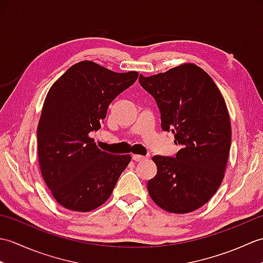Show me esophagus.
Returning <instances> with one entry per match:
<instances>
[{
    "mask_svg": "<svg viewBox=\"0 0 263 263\" xmlns=\"http://www.w3.org/2000/svg\"><path fill=\"white\" fill-rule=\"evenodd\" d=\"M132 159L135 161H142L146 159V157H143L141 155H132Z\"/></svg>",
    "mask_w": 263,
    "mask_h": 263,
    "instance_id": "esophagus-1",
    "label": "esophagus"
}]
</instances>
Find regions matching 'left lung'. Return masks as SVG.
Segmentation results:
<instances>
[{
  "label": "left lung",
  "mask_w": 263,
  "mask_h": 263,
  "mask_svg": "<svg viewBox=\"0 0 263 263\" xmlns=\"http://www.w3.org/2000/svg\"><path fill=\"white\" fill-rule=\"evenodd\" d=\"M143 89L157 102L161 128L172 131L175 157L154 156L157 174L148 192L161 209L187 214L212 198L230 157L231 117L219 89L198 65L184 63L164 73L140 74Z\"/></svg>",
  "instance_id": "1"
}]
</instances>
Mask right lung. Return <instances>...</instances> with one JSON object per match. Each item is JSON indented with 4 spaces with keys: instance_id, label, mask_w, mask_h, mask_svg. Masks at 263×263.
<instances>
[{
    "instance_id": "right-lung-1",
    "label": "right lung",
    "mask_w": 263,
    "mask_h": 263,
    "mask_svg": "<svg viewBox=\"0 0 263 263\" xmlns=\"http://www.w3.org/2000/svg\"><path fill=\"white\" fill-rule=\"evenodd\" d=\"M138 76L81 61L48 90L37 127L38 161L53 198L64 208L87 212L105 203L131 161L130 155L102 152L89 135L99 130L109 104Z\"/></svg>"
}]
</instances>
